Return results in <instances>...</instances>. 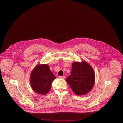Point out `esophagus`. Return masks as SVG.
<instances>
[{
    "instance_id": "1",
    "label": "esophagus",
    "mask_w": 123,
    "mask_h": 123,
    "mask_svg": "<svg viewBox=\"0 0 123 123\" xmlns=\"http://www.w3.org/2000/svg\"><path fill=\"white\" fill-rule=\"evenodd\" d=\"M59 78H61V79H65V76H59Z\"/></svg>"
}]
</instances>
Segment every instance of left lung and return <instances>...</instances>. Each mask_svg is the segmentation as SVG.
<instances>
[{
	"mask_svg": "<svg viewBox=\"0 0 123 123\" xmlns=\"http://www.w3.org/2000/svg\"><path fill=\"white\" fill-rule=\"evenodd\" d=\"M71 74L66 82L76 95H85L92 90L95 83V73L86 61L73 63Z\"/></svg>",
	"mask_w": 123,
	"mask_h": 123,
	"instance_id": "1",
	"label": "left lung"
}]
</instances>
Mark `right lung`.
<instances>
[{
  "label": "right lung",
  "instance_id": "add662e5",
  "mask_svg": "<svg viewBox=\"0 0 123 123\" xmlns=\"http://www.w3.org/2000/svg\"><path fill=\"white\" fill-rule=\"evenodd\" d=\"M56 77L50 70L48 64H38L32 70L30 84L33 90L40 95H47L50 91L52 81Z\"/></svg>",
  "mask_w": 123,
  "mask_h": 123
}]
</instances>
